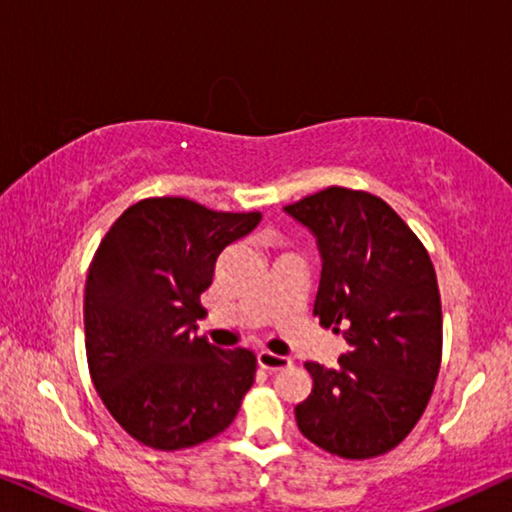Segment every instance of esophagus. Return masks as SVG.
Segmentation results:
<instances>
[{"instance_id":"obj_1","label":"esophagus","mask_w":512,"mask_h":512,"mask_svg":"<svg viewBox=\"0 0 512 512\" xmlns=\"http://www.w3.org/2000/svg\"><path fill=\"white\" fill-rule=\"evenodd\" d=\"M256 359H258V366L265 368V370H270V373H277V370L291 366L289 356L268 352V349H261V352L256 354Z\"/></svg>"}]
</instances>
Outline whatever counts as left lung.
Returning a JSON list of instances; mask_svg holds the SVG:
<instances>
[{
	"instance_id": "8db88e82",
	"label": "left lung",
	"mask_w": 512,
	"mask_h": 512,
	"mask_svg": "<svg viewBox=\"0 0 512 512\" xmlns=\"http://www.w3.org/2000/svg\"><path fill=\"white\" fill-rule=\"evenodd\" d=\"M317 237L314 314L342 333L335 368L307 361L303 436L342 459L394 450L426 410L443 354L436 270L424 244L377 195L328 186L284 207Z\"/></svg>"
}]
</instances>
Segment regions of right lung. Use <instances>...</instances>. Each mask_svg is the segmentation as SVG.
I'll list each match as a JSON object with an SVG mask.
<instances>
[{
	"label": "right lung",
	"instance_id": "add662e5",
	"mask_svg": "<svg viewBox=\"0 0 512 512\" xmlns=\"http://www.w3.org/2000/svg\"><path fill=\"white\" fill-rule=\"evenodd\" d=\"M261 212L149 198L118 216L88 268L83 324L93 384L111 417L153 450H184L233 422L256 375L249 349L198 338L216 258Z\"/></svg>",
	"mask_w": 512,
	"mask_h": 512
}]
</instances>
